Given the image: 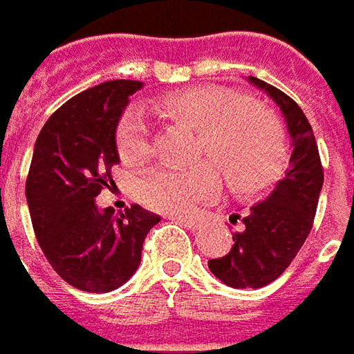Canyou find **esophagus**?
Here are the masks:
<instances>
[{"label": "esophagus", "instance_id": "34e87169", "mask_svg": "<svg viewBox=\"0 0 354 354\" xmlns=\"http://www.w3.org/2000/svg\"><path fill=\"white\" fill-rule=\"evenodd\" d=\"M173 221H177L179 225H183L185 228H189V230H198L201 228V223L195 221V218H187V216H171Z\"/></svg>", "mask_w": 354, "mask_h": 354}]
</instances>
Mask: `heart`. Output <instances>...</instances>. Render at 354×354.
I'll use <instances>...</instances> for the list:
<instances>
[{"mask_svg":"<svg viewBox=\"0 0 354 354\" xmlns=\"http://www.w3.org/2000/svg\"><path fill=\"white\" fill-rule=\"evenodd\" d=\"M157 108L197 131V153L211 159L226 187L238 197H254L278 183L288 165V143L279 120L258 102L218 86H191L157 98ZM118 156L136 167L149 157V133L138 112H128L116 131ZM216 187V173L201 161L187 169L157 167L138 183L147 209L185 214Z\"/></svg>","mask_w":354,"mask_h":354,"instance_id":"1","label":"heart"}]
</instances>
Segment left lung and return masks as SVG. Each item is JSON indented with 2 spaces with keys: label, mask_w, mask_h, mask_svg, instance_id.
Segmentation results:
<instances>
[{
  "label": "left lung",
  "mask_w": 354,
  "mask_h": 354,
  "mask_svg": "<svg viewBox=\"0 0 354 354\" xmlns=\"http://www.w3.org/2000/svg\"><path fill=\"white\" fill-rule=\"evenodd\" d=\"M248 82L264 90L279 108L292 140V156L286 177L242 218L244 228L232 234L230 252L209 260L212 274L236 290L264 288L292 264L313 226L323 187L319 149L304 110L264 80L248 76Z\"/></svg>",
  "instance_id": "8db88e82"
}]
</instances>
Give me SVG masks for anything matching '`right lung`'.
<instances>
[{"instance_id":"add662e5","label":"right lung","mask_w":354,"mask_h":354,"mask_svg":"<svg viewBox=\"0 0 354 354\" xmlns=\"http://www.w3.org/2000/svg\"><path fill=\"white\" fill-rule=\"evenodd\" d=\"M138 80H110L64 102L45 122L25 185L35 236L66 283L90 293L124 286L142 262L143 240L161 221L131 205L120 214L94 198L120 163L118 122Z\"/></svg>"}]
</instances>
